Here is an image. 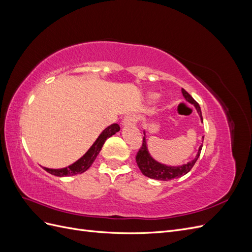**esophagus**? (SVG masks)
Returning <instances> with one entry per match:
<instances>
[{
  "mask_svg": "<svg viewBox=\"0 0 252 252\" xmlns=\"http://www.w3.org/2000/svg\"><path fill=\"white\" fill-rule=\"evenodd\" d=\"M136 121H138V117L135 116V114H128L126 116L123 121H122V125L123 126H131L134 125L136 123Z\"/></svg>",
  "mask_w": 252,
  "mask_h": 252,
  "instance_id": "esophagus-1",
  "label": "esophagus"
}]
</instances>
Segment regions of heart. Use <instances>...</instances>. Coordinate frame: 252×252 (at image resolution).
<instances>
[{"instance_id":"b5f03b06","label":"heart","mask_w":252,"mask_h":252,"mask_svg":"<svg viewBox=\"0 0 252 252\" xmlns=\"http://www.w3.org/2000/svg\"><path fill=\"white\" fill-rule=\"evenodd\" d=\"M158 94H151L148 95V100H149L150 102H152V103L156 102V101L158 100Z\"/></svg>"}]
</instances>
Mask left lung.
<instances>
[{"label": "left lung", "mask_w": 252, "mask_h": 252, "mask_svg": "<svg viewBox=\"0 0 252 252\" xmlns=\"http://www.w3.org/2000/svg\"><path fill=\"white\" fill-rule=\"evenodd\" d=\"M182 94L183 96L186 98V101L189 102L190 104H192L199 116L201 118V121L203 122V117H202V111L200 105L195 102L194 98L190 95L185 89L182 88ZM145 134V133H144ZM204 140V136H203ZM203 145H201L199 150H197L196 157L192 159V161L188 162L187 164H183L181 166H167L165 164L159 163L152 158L149 154L148 148H147V143H146V138H143V144L140 150L138 151L135 157V161L136 164H138L140 170L144 175H146L147 178L154 179V180H158V181H170L172 179H178L185 175L188 173L190 170H191L192 167L194 166L195 162L199 158L201 155V150H202Z\"/></svg>", "instance_id": "left-lung-1"}]
</instances>
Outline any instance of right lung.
Instances as JSON below:
<instances>
[{
    "mask_svg": "<svg viewBox=\"0 0 252 252\" xmlns=\"http://www.w3.org/2000/svg\"><path fill=\"white\" fill-rule=\"evenodd\" d=\"M119 130H120V126L118 124H111L107 128L104 129L102 133L98 135V138L95 140V142L93 144V146H91L87 150L86 154L84 155L81 158H79L77 162H74L73 164L69 165L68 167H65V168L51 169V168H46V167H44V169L53 175H57V177H69V175H75V174L85 172L89 167L93 165L97 155L100 154L105 141L108 138H110V136H112L113 134H116Z\"/></svg>",
    "mask_w": 252,
    "mask_h": 252,
    "instance_id": "obj_1",
    "label": "right lung"
}]
</instances>
